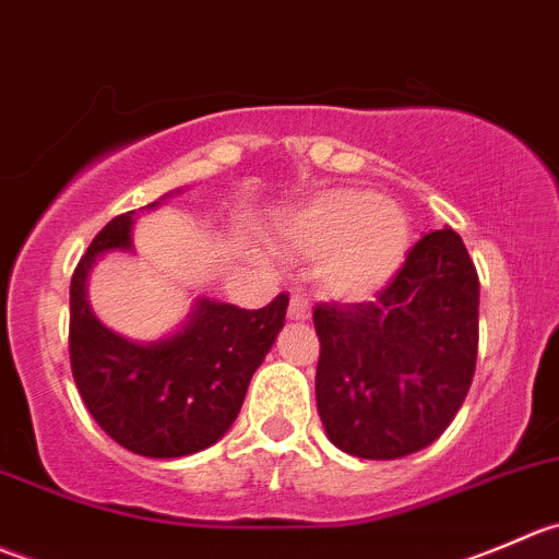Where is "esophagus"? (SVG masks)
Segmentation results:
<instances>
[{
    "label": "esophagus",
    "instance_id": "obj_1",
    "mask_svg": "<svg viewBox=\"0 0 559 559\" xmlns=\"http://www.w3.org/2000/svg\"><path fill=\"white\" fill-rule=\"evenodd\" d=\"M287 318L296 320V323H304V320L312 318V309H309L307 298L293 296V298H290V307H287Z\"/></svg>",
    "mask_w": 559,
    "mask_h": 559
}]
</instances>
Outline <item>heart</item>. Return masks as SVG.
Returning <instances> with one entry per match:
<instances>
[{
	"label": "heart",
	"instance_id": "obj_1",
	"mask_svg": "<svg viewBox=\"0 0 559 559\" xmlns=\"http://www.w3.org/2000/svg\"><path fill=\"white\" fill-rule=\"evenodd\" d=\"M293 252L314 258V282L340 301L383 290L411 250L405 209L369 190L334 187L293 209L280 228Z\"/></svg>",
	"mask_w": 559,
	"mask_h": 559
}]
</instances>
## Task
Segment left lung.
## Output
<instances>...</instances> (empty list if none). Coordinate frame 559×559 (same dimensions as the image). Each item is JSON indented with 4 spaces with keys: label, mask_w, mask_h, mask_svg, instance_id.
I'll list each match as a JSON object with an SVG mask.
<instances>
[{
    "label": "left lung",
    "mask_w": 559,
    "mask_h": 559,
    "mask_svg": "<svg viewBox=\"0 0 559 559\" xmlns=\"http://www.w3.org/2000/svg\"><path fill=\"white\" fill-rule=\"evenodd\" d=\"M314 400L358 460L427 449L465 402L478 356V274L460 234L429 230L374 301L318 304Z\"/></svg>",
    "instance_id": "8db88e82"
}]
</instances>
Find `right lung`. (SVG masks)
Instances as JSON below:
<instances>
[{
	"instance_id": "add662e5",
	"label": "right lung",
	"mask_w": 559,
	"mask_h": 559,
	"mask_svg": "<svg viewBox=\"0 0 559 559\" xmlns=\"http://www.w3.org/2000/svg\"><path fill=\"white\" fill-rule=\"evenodd\" d=\"M148 203L143 209H157ZM135 212L110 219L70 282V364L94 421L148 460H179L217 443L236 421L247 385L285 325L287 296L263 309L195 298L185 323L159 340L108 329L90 304V274L108 252H132Z\"/></svg>"
}]
</instances>
